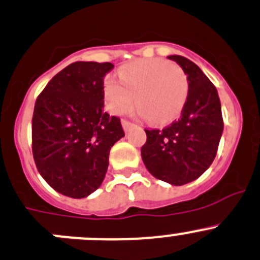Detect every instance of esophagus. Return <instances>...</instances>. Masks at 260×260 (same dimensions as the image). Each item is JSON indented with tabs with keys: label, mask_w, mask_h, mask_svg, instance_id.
<instances>
[{
	"label": "esophagus",
	"mask_w": 260,
	"mask_h": 260,
	"mask_svg": "<svg viewBox=\"0 0 260 260\" xmlns=\"http://www.w3.org/2000/svg\"><path fill=\"white\" fill-rule=\"evenodd\" d=\"M122 127H123V129H124V132H128V131H129L131 128L133 127V124L131 122H128V120L123 119L122 120Z\"/></svg>",
	"instance_id": "34e87169"
}]
</instances>
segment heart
<instances>
[{"label":"heart","instance_id":"heart-1","mask_svg":"<svg viewBox=\"0 0 260 260\" xmlns=\"http://www.w3.org/2000/svg\"><path fill=\"white\" fill-rule=\"evenodd\" d=\"M119 79L109 77L104 84L105 102L114 114H122L137 102L138 114L147 115L155 124H165L180 114L188 98L186 75L164 59L129 63L119 71Z\"/></svg>","mask_w":260,"mask_h":260}]
</instances>
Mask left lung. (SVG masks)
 <instances>
[{"mask_svg": "<svg viewBox=\"0 0 260 260\" xmlns=\"http://www.w3.org/2000/svg\"><path fill=\"white\" fill-rule=\"evenodd\" d=\"M188 79V98L179 120L164 129H145L141 148L151 175L171 185L200 178L213 162L223 132L218 92L202 70L181 55H169Z\"/></svg>", "mask_w": 260, "mask_h": 260, "instance_id": "8db88e82", "label": "left lung"}]
</instances>
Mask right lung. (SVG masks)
<instances>
[{
  "label": "right lung",
  "instance_id": "right-lung-1",
  "mask_svg": "<svg viewBox=\"0 0 260 260\" xmlns=\"http://www.w3.org/2000/svg\"><path fill=\"white\" fill-rule=\"evenodd\" d=\"M109 62H75L38 96L31 123L38 171L58 193L86 198L107 174L109 152L124 137L119 118L104 112Z\"/></svg>",
  "mask_w": 260,
  "mask_h": 260
}]
</instances>
